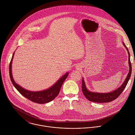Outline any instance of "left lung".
<instances>
[{
    "label": "left lung",
    "mask_w": 135,
    "mask_h": 135,
    "mask_svg": "<svg viewBox=\"0 0 135 135\" xmlns=\"http://www.w3.org/2000/svg\"><path fill=\"white\" fill-rule=\"evenodd\" d=\"M124 45L125 46L127 50L128 51V63L129 65V71L127 75V76L126 77L125 80L123 83V84L120 87H119L118 88H117L116 90L109 93H93L88 91L86 87L85 82L83 80H82V91L83 94L85 97L90 101L97 102V103H104V102H109L111 101H112L116 99L117 97L121 94V93L123 92L125 88L126 87L128 81L131 76L132 73V64L130 60V54L129 52L128 51V48L125 45V44L123 42Z\"/></svg>",
    "instance_id": "1"
}]
</instances>
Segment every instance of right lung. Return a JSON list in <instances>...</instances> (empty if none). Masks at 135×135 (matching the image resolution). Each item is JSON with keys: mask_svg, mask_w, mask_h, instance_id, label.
I'll list each match as a JSON object with an SVG mask.
<instances>
[{"mask_svg": "<svg viewBox=\"0 0 135 135\" xmlns=\"http://www.w3.org/2000/svg\"><path fill=\"white\" fill-rule=\"evenodd\" d=\"M15 52H14L12 59L11 60V61L10 62L9 75H10V79L12 81V83L13 84L15 88L18 90V91L22 96L25 97L27 99L32 101V102H34L37 103L44 104V103L49 102L53 100L59 94L61 87L63 82L64 81L65 79L68 76L69 73L68 72L66 73L62 77L60 78L57 81V82H56L52 87H51L50 88L46 90H42L41 91H37V92L28 91L23 88L18 84H17L15 81L12 77V73H11V64H12V61L14 56Z\"/></svg>", "mask_w": 135, "mask_h": 135, "instance_id": "add662e5", "label": "right lung"}]
</instances>
